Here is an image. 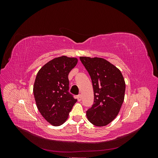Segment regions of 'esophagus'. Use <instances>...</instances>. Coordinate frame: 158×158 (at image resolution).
Wrapping results in <instances>:
<instances>
[{
  "instance_id": "obj_1",
  "label": "esophagus",
  "mask_w": 158,
  "mask_h": 158,
  "mask_svg": "<svg viewBox=\"0 0 158 158\" xmlns=\"http://www.w3.org/2000/svg\"><path fill=\"white\" fill-rule=\"evenodd\" d=\"M77 99L78 102H80L81 100H82V95H81V94H79L77 95Z\"/></svg>"
}]
</instances>
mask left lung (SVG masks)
<instances>
[{
	"mask_svg": "<svg viewBox=\"0 0 158 158\" xmlns=\"http://www.w3.org/2000/svg\"><path fill=\"white\" fill-rule=\"evenodd\" d=\"M92 80L94 99L86 115L94 125H108L117 117L124 101L125 82L121 71L102 58L80 56Z\"/></svg>",
	"mask_w": 158,
	"mask_h": 158,
	"instance_id": "obj_1",
	"label": "left lung"
}]
</instances>
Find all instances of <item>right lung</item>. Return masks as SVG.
<instances>
[{"label": "right lung", "mask_w": 158, "mask_h": 158, "mask_svg": "<svg viewBox=\"0 0 158 158\" xmlns=\"http://www.w3.org/2000/svg\"><path fill=\"white\" fill-rule=\"evenodd\" d=\"M76 58L62 56L48 62L36 76L33 95L38 110L45 120L59 126L67 119L77 99L70 94L68 76L77 64Z\"/></svg>", "instance_id": "1"}]
</instances>
